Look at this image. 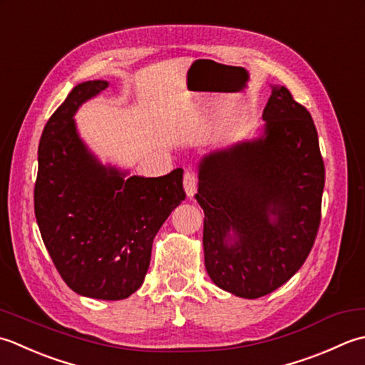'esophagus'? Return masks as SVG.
Returning a JSON list of instances; mask_svg holds the SVG:
<instances>
[{
    "label": "esophagus",
    "mask_w": 365,
    "mask_h": 365,
    "mask_svg": "<svg viewBox=\"0 0 365 365\" xmlns=\"http://www.w3.org/2000/svg\"><path fill=\"white\" fill-rule=\"evenodd\" d=\"M184 190L187 193V197H193V193L197 190V176L192 172L184 173Z\"/></svg>",
    "instance_id": "esophagus-1"
}]
</instances>
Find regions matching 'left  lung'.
<instances>
[{
  "mask_svg": "<svg viewBox=\"0 0 365 365\" xmlns=\"http://www.w3.org/2000/svg\"><path fill=\"white\" fill-rule=\"evenodd\" d=\"M262 135L203 155L197 202L215 285L245 299L272 293L306 262L322 219L324 163L306 107L272 86Z\"/></svg>",
  "mask_w": 365,
  "mask_h": 365,
  "instance_id": "obj_1",
  "label": "left lung"
}]
</instances>
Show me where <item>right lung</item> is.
Instances as JSON below:
<instances>
[{
    "label": "right lung",
    "instance_id": "obj_1",
    "mask_svg": "<svg viewBox=\"0 0 365 365\" xmlns=\"http://www.w3.org/2000/svg\"><path fill=\"white\" fill-rule=\"evenodd\" d=\"M108 86L77 85L43 128L34 212L42 241L73 292L120 301L141 287L154 236L185 198L180 168L159 178L103 165L80 138L73 115Z\"/></svg>",
    "mask_w": 365,
    "mask_h": 365
}]
</instances>
